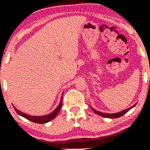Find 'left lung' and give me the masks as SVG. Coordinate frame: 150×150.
<instances>
[{"label": "left lung", "instance_id": "obj_1", "mask_svg": "<svg viewBox=\"0 0 150 150\" xmlns=\"http://www.w3.org/2000/svg\"><path fill=\"white\" fill-rule=\"evenodd\" d=\"M137 105L134 104L133 106H132L131 108H128V109L127 110H123V111H121V112H117V113H112V114H110V113H104V112H98V110H95L94 108H92V107H90V108H92V110H93V112L95 113H96L97 115H100V116H102V117H107V118H111V119H113V118H117V117H120L122 116V115H124L125 113L127 112L128 111H129V110H131L132 108H134V106Z\"/></svg>", "mask_w": 150, "mask_h": 150}]
</instances>
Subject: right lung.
<instances>
[{"instance_id":"1","label":"right lung","mask_w":150,"mask_h":150,"mask_svg":"<svg viewBox=\"0 0 150 150\" xmlns=\"http://www.w3.org/2000/svg\"><path fill=\"white\" fill-rule=\"evenodd\" d=\"M62 104V96L61 97V99H60V104H59L58 106L57 107L56 109L54 110L52 112H51L50 114L43 115V116H32V115H27L25 114V113L19 111L18 110L16 109V108H15L14 105H13V106L14 109L16 110V112H17L19 115H21V116L25 118V119L28 120L31 122H33L38 123V124H45V123L48 122H50L52 120H53L54 118L57 116V114H58V112H60V108H61Z\"/></svg>"}]
</instances>
